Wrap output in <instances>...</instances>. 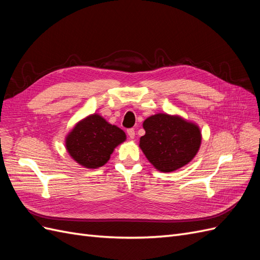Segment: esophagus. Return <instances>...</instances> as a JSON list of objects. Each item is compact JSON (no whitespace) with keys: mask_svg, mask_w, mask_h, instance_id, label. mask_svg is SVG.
Wrapping results in <instances>:
<instances>
[{"mask_svg":"<svg viewBox=\"0 0 260 260\" xmlns=\"http://www.w3.org/2000/svg\"><path fill=\"white\" fill-rule=\"evenodd\" d=\"M127 133H128V137L130 138V139H135V137H136V131H135V129H128L127 130Z\"/></svg>","mask_w":260,"mask_h":260,"instance_id":"1","label":"esophagus"}]
</instances>
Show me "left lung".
Here are the masks:
<instances>
[{
	"mask_svg": "<svg viewBox=\"0 0 260 260\" xmlns=\"http://www.w3.org/2000/svg\"><path fill=\"white\" fill-rule=\"evenodd\" d=\"M143 128L145 135L140 138L139 146L147 160L161 172L185 166L201 147L199 125L179 115H152L144 120Z\"/></svg>",
	"mask_w": 260,
	"mask_h": 260,
	"instance_id": "1",
	"label": "left lung"
}]
</instances>
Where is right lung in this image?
Wrapping results in <instances>:
<instances>
[{
  "label": "right lung",
  "mask_w": 260,
  "mask_h": 260,
  "mask_svg": "<svg viewBox=\"0 0 260 260\" xmlns=\"http://www.w3.org/2000/svg\"><path fill=\"white\" fill-rule=\"evenodd\" d=\"M125 139L123 130L101 115L92 114L76 123L66 136L65 146L70 157L80 166L95 169L104 166L114 149Z\"/></svg>",
  "instance_id": "obj_1"
}]
</instances>
